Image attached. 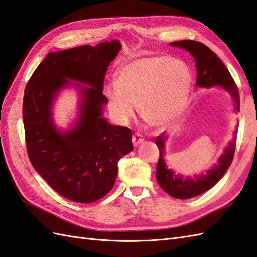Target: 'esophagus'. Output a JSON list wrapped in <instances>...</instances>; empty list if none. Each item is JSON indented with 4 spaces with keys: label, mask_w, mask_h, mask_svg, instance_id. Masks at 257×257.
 Returning a JSON list of instances; mask_svg holds the SVG:
<instances>
[{
    "label": "esophagus",
    "mask_w": 257,
    "mask_h": 257,
    "mask_svg": "<svg viewBox=\"0 0 257 257\" xmlns=\"http://www.w3.org/2000/svg\"><path fill=\"white\" fill-rule=\"evenodd\" d=\"M143 141H144V137H143V135H142L141 133H139V132H136V133L133 135V137H132V142H133V144H134V146H139Z\"/></svg>",
    "instance_id": "obj_1"
}]
</instances>
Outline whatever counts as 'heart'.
<instances>
[{
	"instance_id": "heart-1",
	"label": "heart",
	"mask_w": 257,
	"mask_h": 257,
	"mask_svg": "<svg viewBox=\"0 0 257 257\" xmlns=\"http://www.w3.org/2000/svg\"><path fill=\"white\" fill-rule=\"evenodd\" d=\"M117 86L105 88L108 107L118 121L127 122L140 107L148 126L165 127L184 111L192 88V75L185 64L168 56H148L123 65Z\"/></svg>"
}]
</instances>
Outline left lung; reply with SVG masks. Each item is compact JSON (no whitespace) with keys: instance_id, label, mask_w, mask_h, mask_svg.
<instances>
[{"instance_id":"left-lung-1","label":"left lung","mask_w":257,"mask_h":257,"mask_svg":"<svg viewBox=\"0 0 257 257\" xmlns=\"http://www.w3.org/2000/svg\"><path fill=\"white\" fill-rule=\"evenodd\" d=\"M170 45L185 49L186 51L192 54L194 60H195L197 72L196 85L198 87H205V88L214 86L222 87L233 98L235 110L237 112L240 111L239 89H237L236 84L234 83L228 68L215 52H212L204 43L194 40L174 41ZM165 140L166 135L164 133L156 137V145L160 152L157 170H156V178H157L158 184L162 190L172 197L180 199L192 198L211 189L223 177V174L226 173L231 162H232L236 143V137H234L229 143L227 148L224 149V153L218 159L217 164L207 170V172L192 178H184L181 174L174 173L171 169H168L164 159Z\"/></svg>"}]
</instances>
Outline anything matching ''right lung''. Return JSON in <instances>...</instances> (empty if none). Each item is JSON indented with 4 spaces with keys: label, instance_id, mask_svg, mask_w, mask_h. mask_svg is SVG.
Returning a JSON list of instances; mask_svg holds the SVG:
<instances>
[{
    "label": "right lung",
    "instance_id": "obj_1",
    "mask_svg": "<svg viewBox=\"0 0 257 257\" xmlns=\"http://www.w3.org/2000/svg\"><path fill=\"white\" fill-rule=\"evenodd\" d=\"M121 49L117 40L50 52L25 88L23 120L28 157L35 170L60 195L76 203H92L111 191L117 162L133 150L128 127L114 126L102 117L108 103L102 93L108 66ZM82 90L79 121L60 133L51 105L58 90L69 84ZM90 87H88V86Z\"/></svg>",
    "mask_w": 257,
    "mask_h": 257
}]
</instances>
